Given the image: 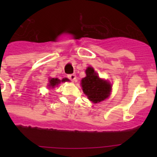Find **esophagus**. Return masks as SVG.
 Returning a JSON list of instances; mask_svg holds the SVG:
<instances>
[{
    "label": "esophagus",
    "instance_id": "obj_1",
    "mask_svg": "<svg viewBox=\"0 0 157 157\" xmlns=\"http://www.w3.org/2000/svg\"><path fill=\"white\" fill-rule=\"evenodd\" d=\"M67 77H68V78L70 80H71V81H75L76 80V75L75 74H71V75H67Z\"/></svg>",
    "mask_w": 157,
    "mask_h": 157
}]
</instances>
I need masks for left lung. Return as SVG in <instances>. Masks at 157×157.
Instances as JSON below:
<instances>
[{
	"label": "left lung",
	"instance_id": "left-lung-1",
	"mask_svg": "<svg viewBox=\"0 0 157 157\" xmlns=\"http://www.w3.org/2000/svg\"><path fill=\"white\" fill-rule=\"evenodd\" d=\"M86 76L82 79V87L88 99L94 103H99L109 98L112 86L107 81L100 78L94 68L89 67L86 70Z\"/></svg>",
	"mask_w": 157,
	"mask_h": 157
}]
</instances>
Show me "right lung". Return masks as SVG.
<instances>
[{
    "label": "right lung",
    "mask_w": 157,
    "mask_h": 157,
    "mask_svg": "<svg viewBox=\"0 0 157 157\" xmlns=\"http://www.w3.org/2000/svg\"><path fill=\"white\" fill-rule=\"evenodd\" d=\"M67 78H63V79H62V82H66L67 81ZM60 80L58 79V78H51V79H49V84H48V86L50 87H55L56 86H57L58 84H59V82H60Z\"/></svg>",
    "instance_id": "add662e5"
}]
</instances>
